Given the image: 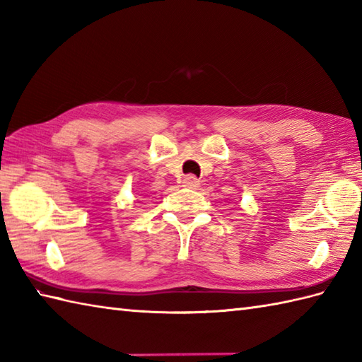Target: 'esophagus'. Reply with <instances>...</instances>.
<instances>
[{
    "label": "esophagus",
    "instance_id": "obj_1",
    "mask_svg": "<svg viewBox=\"0 0 362 362\" xmlns=\"http://www.w3.org/2000/svg\"><path fill=\"white\" fill-rule=\"evenodd\" d=\"M199 185H200V182L196 177V175L188 174V175H185V177H183V187L191 188V189H196V188H199Z\"/></svg>",
    "mask_w": 362,
    "mask_h": 362
}]
</instances>
